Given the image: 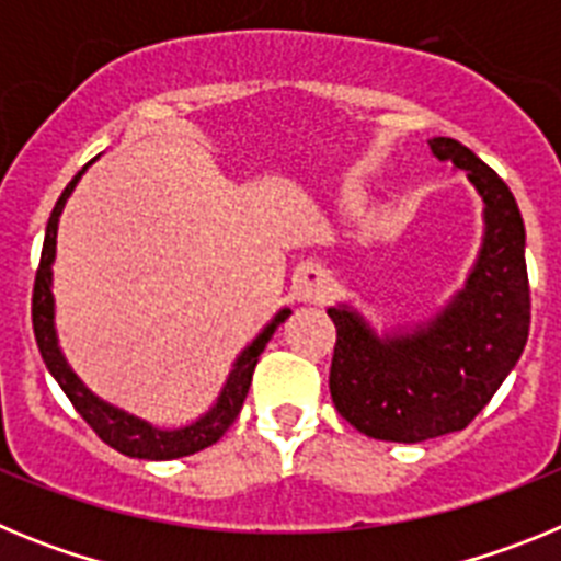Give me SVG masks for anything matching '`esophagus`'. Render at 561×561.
<instances>
[{
	"mask_svg": "<svg viewBox=\"0 0 561 561\" xmlns=\"http://www.w3.org/2000/svg\"><path fill=\"white\" fill-rule=\"evenodd\" d=\"M331 295V277L320 266H304L295 277L297 304H325Z\"/></svg>",
	"mask_w": 561,
	"mask_h": 561,
	"instance_id": "1",
	"label": "esophagus"
}]
</instances>
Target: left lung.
Instances as JSON below:
<instances>
[{"mask_svg":"<svg viewBox=\"0 0 561 561\" xmlns=\"http://www.w3.org/2000/svg\"><path fill=\"white\" fill-rule=\"evenodd\" d=\"M430 151L463 171L483 202V238L463 286L424 320L385 331L351 300L329 306L336 413L368 438L396 444L463 430L514 370L531 325L525 227L512 191L453 137H433Z\"/></svg>","mask_w":561,"mask_h":561,"instance_id":"left-lung-1","label":"left lung"}]
</instances>
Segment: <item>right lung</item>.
Segmentation results:
<instances>
[{
    "mask_svg": "<svg viewBox=\"0 0 561 561\" xmlns=\"http://www.w3.org/2000/svg\"><path fill=\"white\" fill-rule=\"evenodd\" d=\"M92 162H89V165H92ZM89 165H83L81 171L72 176V182L64 187L56 207H53V213H49L47 232H44L42 264H38L36 286H33V331H36L38 351H42V359L44 365H47L49 374H53V379L61 385L67 399L72 401V408L81 413V419L87 421L89 427L101 435V440H106L108 447L128 455V458H140V460L185 458V455L199 453V449L216 444V440L230 430L236 415L241 413V404H244L247 393H250V381H252V374H255L257 356L264 354L266 342L272 340L277 325L284 323L286 317L291 314V309L289 306H284V309L277 311L264 329L257 331L255 340H252L250 345L236 356V362H232L230 374H227L216 401H213L210 408H207L199 419L185 424V427H157V424H151V421L128 413V410L117 408V404H108L106 399L92 393V390L83 385L81 376L72 370L67 356H64L61 342H58V331H56V297H53V264H56L58 221H61V213L64 207H67V199L72 196V191H76V185L81 182V176L87 173Z\"/></svg>",
    "mask_w": 561,
    "mask_h": 561,
    "instance_id": "add662e5",
    "label": "right lung"
}]
</instances>
